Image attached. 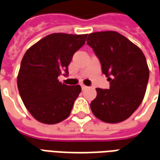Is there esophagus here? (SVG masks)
<instances>
[{"mask_svg": "<svg viewBox=\"0 0 160 160\" xmlns=\"http://www.w3.org/2000/svg\"><path fill=\"white\" fill-rule=\"evenodd\" d=\"M81 88H82V90H86L87 88V86H85V85H81Z\"/></svg>", "mask_w": 160, "mask_h": 160, "instance_id": "34e87169", "label": "esophagus"}]
</instances>
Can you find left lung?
<instances>
[{
	"label": "left lung",
	"instance_id": "8db88e82",
	"mask_svg": "<svg viewBox=\"0 0 160 160\" xmlns=\"http://www.w3.org/2000/svg\"><path fill=\"white\" fill-rule=\"evenodd\" d=\"M87 43L98 57L102 72L111 82L110 89L97 88L91 110L99 120L118 123L137 110L144 98L149 68L141 49L113 31L88 35Z\"/></svg>",
	"mask_w": 160,
	"mask_h": 160
}]
</instances>
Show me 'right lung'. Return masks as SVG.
Here are the masks:
<instances>
[{"instance_id": "obj_1", "label": "right lung", "mask_w": 160, "mask_h": 160, "mask_svg": "<svg viewBox=\"0 0 160 160\" xmlns=\"http://www.w3.org/2000/svg\"><path fill=\"white\" fill-rule=\"evenodd\" d=\"M87 37L52 33L30 47L23 56L18 89L26 108L40 122L58 123L71 113L81 87L62 83L58 76L68 73L73 54L84 45Z\"/></svg>"}]
</instances>
